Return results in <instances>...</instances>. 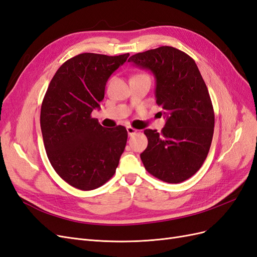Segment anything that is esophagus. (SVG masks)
Segmentation results:
<instances>
[{
	"label": "esophagus",
	"mask_w": 257,
	"mask_h": 257,
	"mask_svg": "<svg viewBox=\"0 0 257 257\" xmlns=\"http://www.w3.org/2000/svg\"><path fill=\"white\" fill-rule=\"evenodd\" d=\"M126 131H127L128 136L134 135V134L136 133V132H137V130H135L134 127H132V126H127V127H126Z\"/></svg>",
	"instance_id": "1"
}]
</instances>
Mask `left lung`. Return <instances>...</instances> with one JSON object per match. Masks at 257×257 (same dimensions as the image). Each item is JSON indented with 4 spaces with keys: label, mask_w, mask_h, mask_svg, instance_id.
<instances>
[{
    "label": "left lung",
    "mask_w": 257,
    "mask_h": 257,
    "mask_svg": "<svg viewBox=\"0 0 257 257\" xmlns=\"http://www.w3.org/2000/svg\"><path fill=\"white\" fill-rule=\"evenodd\" d=\"M128 62L153 73L157 104L166 115L161 133L144 131V166L162 181L183 182L204 164L212 142L214 111L207 85L195 61L169 46L136 53Z\"/></svg>",
    "instance_id": "1"
}]
</instances>
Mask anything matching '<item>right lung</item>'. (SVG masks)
<instances>
[{
    "label": "right lung",
    "mask_w": 257,
    "mask_h": 257,
    "mask_svg": "<svg viewBox=\"0 0 257 257\" xmlns=\"http://www.w3.org/2000/svg\"><path fill=\"white\" fill-rule=\"evenodd\" d=\"M130 54L80 53L54 74L41 108V128L48 160L69 185L99 188L114 175L127 141L126 128H105L92 118L105 96L110 75Z\"/></svg>",
    "instance_id": "right-lung-1"
}]
</instances>
